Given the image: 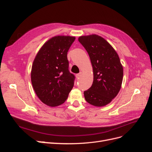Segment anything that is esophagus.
<instances>
[{"mask_svg":"<svg viewBox=\"0 0 152 152\" xmlns=\"http://www.w3.org/2000/svg\"><path fill=\"white\" fill-rule=\"evenodd\" d=\"M82 72H80L79 73H78V74H77V78H78V79H79V78L82 76Z\"/></svg>","mask_w":152,"mask_h":152,"instance_id":"1","label":"esophagus"}]
</instances>
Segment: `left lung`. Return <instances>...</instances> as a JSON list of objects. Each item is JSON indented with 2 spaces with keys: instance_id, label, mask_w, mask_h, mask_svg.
Listing matches in <instances>:
<instances>
[{
  "instance_id": "8db88e82",
  "label": "left lung",
  "mask_w": 152,
  "mask_h": 152,
  "mask_svg": "<svg viewBox=\"0 0 152 152\" xmlns=\"http://www.w3.org/2000/svg\"><path fill=\"white\" fill-rule=\"evenodd\" d=\"M88 53L93 71V82L84 91L87 103L104 107L116 97L121 88L123 66L115 50L102 37L96 34L78 39Z\"/></svg>"
}]
</instances>
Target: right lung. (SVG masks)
<instances>
[{"mask_svg": "<svg viewBox=\"0 0 152 152\" xmlns=\"http://www.w3.org/2000/svg\"><path fill=\"white\" fill-rule=\"evenodd\" d=\"M75 37L57 35L49 39L35 56L31 81L39 99L50 107L65 103L74 85L75 76L68 70L67 53Z\"/></svg>", "mask_w": 152, "mask_h": 152, "instance_id": "1", "label": "right lung"}]
</instances>
